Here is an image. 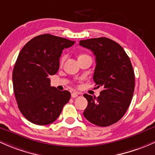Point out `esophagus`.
Masks as SVG:
<instances>
[{
  "mask_svg": "<svg viewBox=\"0 0 155 155\" xmlns=\"http://www.w3.org/2000/svg\"><path fill=\"white\" fill-rule=\"evenodd\" d=\"M78 95H79V94L77 93V92H72V93H71V97H72L73 98H76V97H78Z\"/></svg>",
  "mask_w": 155,
  "mask_h": 155,
  "instance_id": "34e87169",
  "label": "esophagus"
}]
</instances>
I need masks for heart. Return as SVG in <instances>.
I'll return each mask as SVG.
<instances>
[{
  "mask_svg": "<svg viewBox=\"0 0 155 155\" xmlns=\"http://www.w3.org/2000/svg\"><path fill=\"white\" fill-rule=\"evenodd\" d=\"M85 56H87V55H86V54H81V55L79 57V58H80V57H85ZM66 55L62 56L61 58H60V66L63 64V63H64L65 60H66Z\"/></svg>",
  "mask_w": 155,
  "mask_h": 155,
  "instance_id": "obj_1",
  "label": "heart"
}]
</instances>
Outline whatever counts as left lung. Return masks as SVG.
Returning <instances> with one entry per match:
<instances>
[{"mask_svg":"<svg viewBox=\"0 0 155 155\" xmlns=\"http://www.w3.org/2000/svg\"><path fill=\"white\" fill-rule=\"evenodd\" d=\"M79 45L95 56L93 80L103 87L98 98L84 95L88 101L84 117L101 127L113 125L125 115L133 97L135 79L130 59L120 45L106 37L81 40Z\"/></svg>","mask_w":155,"mask_h":155,"instance_id":"left-lung-1","label":"left lung"}]
</instances>
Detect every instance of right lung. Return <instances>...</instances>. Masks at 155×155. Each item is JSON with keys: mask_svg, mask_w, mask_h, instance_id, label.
Instances as JSON below:
<instances>
[{"mask_svg": "<svg viewBox=\"0 0 155 155\" xmlns=\"http://www.w3.org/2000/svg\"><path fill=\"white\" fill-rule=\"evenodd\" d=\"M74 44L65 38L42 34L30 40L19 53L12 71L14 94L19 110L32 123H52L69 101L71 93L51 87L48 76L58 71L63 49Z\"/></svg>", "mask_w": 155, "mask_h": 155, "instance_id": "right-lung-1", "label": "right lung"}]
</instances>
